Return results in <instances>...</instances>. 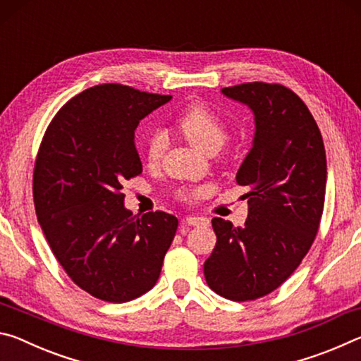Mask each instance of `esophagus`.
I'll list each match as a JSON object with an SVG mask.
<instances>
[{
    "label": "esophagus",
    "mask_w": 361,
    "mask_h": 361,
    "mask_svg": "<svg viewBox=\"0 0 361 361\" xmlns=\"http://www.w3.org/2000/svg\"><path fill=\"white\" fill-rule=\"evenodd\" d=\"M185 223L188 226H197V228H199V226H209L210 221L204 216H186Z\"/></svg>",
    "instance_id": "esophagus-1"
}]
</instances>
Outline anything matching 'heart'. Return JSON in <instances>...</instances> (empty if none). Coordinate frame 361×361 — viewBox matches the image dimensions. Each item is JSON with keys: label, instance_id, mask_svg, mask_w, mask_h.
<instances>
[{"label": "heart", "instance_id": "1", "mask_svg": "<svg viewBox=\"0 0 361 361\" xmlns=\"http://www.w3.org/2000/svg\"><path fill=\"white\" fill-rule=\"evenodd\" d=\"M173 129L186 138L189 143L197 146L207 154H215L229 140V130L226 122L204 103H192L176 116ZM166 140L161 133H152L146 142V159L149 164L161 161ZM202 194L200 186H183L176 189V197L183 202H194Z\"/></svg>", "mask_w": 361, "mask_h": 361}]
</instances>
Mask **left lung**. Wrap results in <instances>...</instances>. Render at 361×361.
<instances>
[{"instance_id": "1", "label": "left lung", "mask_w": 361, "mask_h": 361, "mask_svg": "<svg viewBox=\"0 0 361 361\" xmlns=\"http://www.w3.org/2000/svg\"><path fill=\"white\" fill-rule=\"evenodd\" d=\"M223 94L253 109V148L237 172L248 218L235 228L213 218L216 245L204 276L216 295L255 301L277 290L312 247L325 205L326 154L319 126L291 89L245 82Z\"/></svg>"}]
</instances>
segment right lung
<instances>
[{"instance_id": "add662e5", "label": "right lung", "mask_w": 361, "mask_h": 361, "mask_svg": "<svg viewBox=\"0 0 361 361\" xmlns=\"http://www.w3.org/2000/svg\"><path fill=\"white\" fill-rule=\"evenodd\" d=\"M172 95L100 84L59 109L41 140L33 170L38 223L79 288L126 302L156 285L178 219L142 218L124 209L122 185L143 172L133 142L138 122Z\"/></svg>"}]
</instances>
